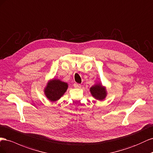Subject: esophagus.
<instances>
[{
    "instance_id": "1",
    "label": "esophagus",
    "mask_w": 153,
    "mask_h": 153,
    "mask_svg": "<svg viewBox=\"0 0 153 153\" xmlns=\"http://www.w3.org/2000/svg\"><path fill=\"white\" fill-rule=\"evenodd\" d=\"M74 86L75 87V88H80V87L81 86V85L80 84H79V83H74Z\"/></svg>"
}]
</instances>
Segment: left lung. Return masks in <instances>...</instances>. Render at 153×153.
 I'll return each mask as SVG.
<instances>
[{
    "mask_svg": "<svg viewBox=\"0 0 153 153\" xmlns=\"http://www.w3.org/2000/svg\"><path fill=\"white\" fill-rule=\"evenodd\" d=\"M91 94L97 100H102L106 97V92L105 88L100 85H96L90 88Z\"/></svg>",
    "mask_w": 153,
    "mask_h": 153,
    "instance_id": "8db88e82",
    "label": "left lung"
}]
</instances>
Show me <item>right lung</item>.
<instances>
[{"mask_svg":"<svg viewBox=\"0 0 153 153\" xmlns=\"http://www.w3.org/2000/svg\"><path fill=\"white\" fill-rule=\"evenodd\" d=\"M67 88L68 85L66 82L54 79L48 83L45 90V94L50 101H56L64 94Z\"/></svg>","mask_w":153,"mask_h":153,"instance_id":"right-lung-1","label":"right lung"}]
</instances>
